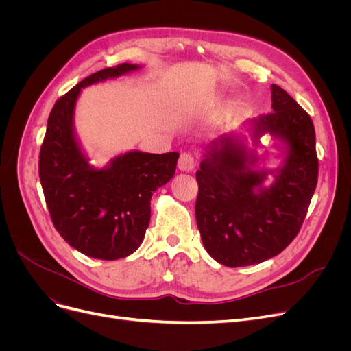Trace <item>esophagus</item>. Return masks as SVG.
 Wrapping results in <instances>:
<instances>
[{
  "instance_id": "esophagus-1",
  "label": "esophagus",
  "mask_w": 351,
  "mask_h": 351,
  "mask_svg": "<svg viewBox=\"0 0 351 351\" xmlns=\"http://www.w3.org/2000/svg\"><path fill=\"white\" fill-rule=\"evenodd\" d=\"M195 165H196V162H195V158L192 155L187 154V152L180 155V158H178V169H180V171H183V173L193 171Z\"/></svg>"
}]
</instances>
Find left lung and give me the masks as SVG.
<instances>
[{
    "label": "left lung",
    "mask_w": 351,
    "mask_h": 351,
    "mask_svg": "<svg viewBox=\"0 0 351 351\" xmlns=\"http://www.w3.org/2000/svg\"><path fill=\"white\" fill-rule=\"evenodd\" d=\"M271 99L272 112L212 141L196 173L202 243L210 258L230 268L261 263L289 246L317 183L312 119L277 84L271 86ZM267 134L276 139L280 164L259 169L258 159L266 156L259 157L257 149Z\"/></svg>",
    "instance_id": "obj_1"
}]
</instances>
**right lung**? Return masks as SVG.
Returning <instances> with one entry per match:
<instances>
[{"label": "right lung", "mask_w": 351, "mask_h": 351, "mask_svg": "<svg viewBox=\"0 0 351 351\" xmlns=\"http://www.w3.org/2000/svg\"><path fill=\"white\" fill-rule=\"evenodd\" d=\"M141 69L125 62L77 83L56 102L40 147L39 177L52 224L71 247L95 259H121L139 249L151 197L176 173L178 152L129 151L95 167L74 129L82 89Z\"/></svg>", "instance_id": "right-lung-1"}]
</instances>
